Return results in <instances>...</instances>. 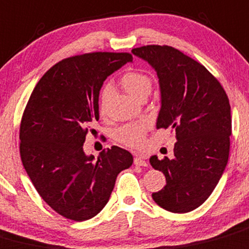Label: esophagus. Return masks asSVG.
Segmentation results:
<instances>
[{
	"instance_id": "esophagus-1",
	"label": "esophagus",
	"mask_w": 249,
	"mask_h": 249,
	"mask_svg": "<svg viewBox=\"0 0 249 249\" xmlns=\"http://www.w3.org/2000/svg\"><path fill=\"white\" fill-rule=\"evenodd\" d=\"M134 164H135V165H139V166H147V165H148V164H147V161H146V159H144L143 157H135Z\"/></svg>"
}]
</instances>
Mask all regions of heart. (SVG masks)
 <instances>
[{
  "instance_id": "obj_1",
  "label": "heart",
  "mask_w": 249,
  "mask_h": 249,
  "mask_svg": "<svg viewBox=\"0 0 249 249\" xmlns=\"http://www.w3.org/2000/svg\"><path fill=\"white\" fill-rule=\"evenodd\" d=\"M122 84L130 95L139 98V100L143 96H148L152 90L151 76L147 75L146 73H142V71H127L126 74L123 75ZM110 92H112V86L109 84L102 89L100 102L101 112L105 110L106 103H107ZM147 129H148L147 120L123 125L115 131V139L120 143L127 147H140L143 143L144 134H146Z\"/></svg>"
}]
</instances>
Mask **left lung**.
<instances>
[{"mask_svg": "<svg viewBox=\"0 0 249 249\" xmlns=\"http://www.w3.org/2000/svg\"><path fill=\"white\" fill-rule=\"evenodd\" d=\"M156 71L160 89L157 129L175 131L174 157L149 158L166 185L152 194L171 213H189L204 203L223 176L230 152L231 108L228 95L206 67L170 46L131 51Z\"/></svg>", "mask_w": 249, "mask_h": 249, "instance_id": "1", "label": "left lung"}]
</instances>
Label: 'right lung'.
I'll list each match as a JSON object with an SVG mask.
<instances>
[{
    "instance_id": "right-lung-1",
    "label": "right lung",
    "mask_w": 249,
    "mask_h": 249,
    "mask_svg": "<svg viewBox=\"0 0 249 249\" xmlns=\"http://www.w3.org/2000/svg\"><path fill=\"white\" fill-rule=\"evenodd\" d=\"M132 62L130 53L93 52L66 58L48 69L28 101L20 123V157L41 198L67 219L97 215L132 154L118 146L97 158L84 142L100 119L98 97L106 79Z\"/></svg>"
}]
</instances>
